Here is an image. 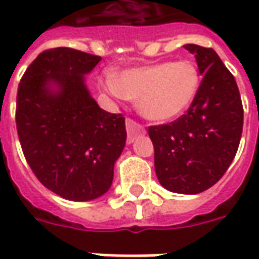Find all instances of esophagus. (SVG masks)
<instances>
[{"label":"esophagus","instance_id":"obj_1","mask_svg":"<svg viewBox=\"0 0 259 259\" xmlns=\"http://www.w3.org/2000/svg\"><path fill=\"white\" fill-rule=\"evenodd\" d=\"M125 126H126V134H128V138H126V143L128 144L134 143L135 137H138V135L144 134L145 133L143 125H140L138 122H135L134 119H130V118L125 121Z\"/></svg>","mask_w":259,"mask_h":259}]
</instances>
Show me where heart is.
<instances>
[{
	"label": "heart",
	"mask_w": 259,
	"mask_h": 259,
	"mask_svg": "<svg viewBox=\"0 0 259 259\" xmlns=\"http://www.w3.org/2000/svg\"><path fill=\"white\" fill-rule=\"evenodd\" d=\"M200 88V73L190 60L140 66L108 76L104 89L118 99L135 101L147 119L164 122L189 111Z\"/></svg>",
	"instance_id": "heart-1"
}]
</instances>
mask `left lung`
<instances>
[{"instance_id":"left-lung-1","label":"left lung","mask_w":259,"mask_h":259,"mask_svg":"<svg viewBox=\"0 0 259 259\" xmlns=\"http://www.w3.org/2000/svg\"><path fill=\"white\" fill-rule=\"evenodd\" d=\"M203 75L187 114L148 128L160 184L180 194H197L221 180L238 151L244 108L232 73L213 49L184 45Z\"/></svg>"}]
</instances>
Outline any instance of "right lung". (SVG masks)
<instances>
[{
    "label": "right lung",
    "instance_id": "1",
    "mask_svg": "<svg viewBox=\"0 0 259 259\" xmlns=\"http://www.w3.org/2000/svg\"><path fill=\"white\" fill-rule=\"evenodd\" d=\"M99 56L69 47L37 56L18 85L15 122L40 183L73 202L105 194L126 141L125 118L99 108L85 83Z\"/></svg>",
    "mask_w": 259,
    "mask_h": 259
}]
</instances>
